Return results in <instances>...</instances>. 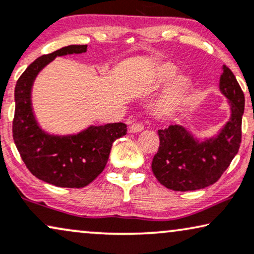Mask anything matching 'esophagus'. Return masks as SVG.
<instances>
[{"label":"esophagus","instance_id":"obj_1","mask_svg":"<svg viewBox=\"0 0 254 254\" xmlns=\"http://www.w3.org/2000/svg\"><path fill=\"white\" fill-rule=\"evenodd\" d=\"M144 130V127L142 124L137 123V124H132L131 127H129V131L131 133H138V132H142Z\"/></svg>","mask_w":254,"mask_h":254}]
</instances>
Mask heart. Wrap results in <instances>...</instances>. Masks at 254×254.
<instances>
[{
	"label": "heart",
	"mask_w": 254,
	"mask_h": 254,
	"mask_svg": "<svg viewBox=\"0 0 254 254\" xmlns=\"http://www.w3.org/2000/svg\"><path fill=\"white\" fill-rule=\"evenodd\" d=\"M176 65L170 62L157 64L146 76V88L156 90L163 84L162 92L152 105L153 115L159 120H169L177 114L184 104L191 83L184 73H175Z\"/></svg>",
	"instance_id": "1"
}]
</instances>
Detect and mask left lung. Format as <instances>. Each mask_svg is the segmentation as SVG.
I'll return each instance as SVG.
<instances>
[{
  "mask_svg": "<svg viewBox=\"0 0 254 254\" xmlns=\"http://www.w3.org/2000/svg\"><path fill=\"white\" fill-rule=\"evenodd\" d=\"M219 90L227 98L230 120L213 136L199 139L179 124L158 130L159 149L151 168L157 181L170 190L194 191L214 184L238 153L245 97L226 65H223Z\"/></svg>",
  "mask_w": 254,
  "mask_h": 254,
  "instance_id": "obj_1",
  "label": "left lung"
}]
</instances>
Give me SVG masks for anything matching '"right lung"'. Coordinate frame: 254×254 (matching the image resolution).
Returning a JSON list of instances; mask_svg holds the SVG:
<instances>
[{"mask_svg": "<svg viewBox=\"0 0 254 254\" xmlns=\"http://www.w3.org/2000/svg\"><path fill=\"white\" fill-rule=\"evenodd\" d=\"M85 46H68L38 57L15 86L12 137L24 164L35 177L60 188H84L103 171L112 143L127 134L124 123L90 125L77 133L55 134L42 129L33 107V85L56 57L83 54Z\"/></svg>", "mask_w": 254, "mask_h": 254, "instance_id": "1", "label": "right lung"}]
</instances>
